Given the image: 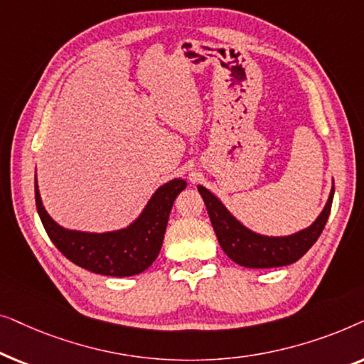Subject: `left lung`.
Segmentation results:
<instances>
[{"mask_svg":"<svg viewBox=\"0 0 364 364\" xmlns=\"http://www.w3.org/2000/svg\"><path fill=\"white\" fill-rule=\"evenodd\" d=\"M197 188L205 202L208 217H210L222 250L227 253L230 260L247 268L285 267L300 260L321 235L328 217H330L333 193H335V187H333L330 198H328L320 217L305 230L288 237H265L243 227L205 187L198 186Z\"/></svg>","mask_w":364,"mask_h":364,"instance_id":"8db88e82","label":"left lung"}]
</instances>
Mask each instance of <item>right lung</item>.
<instances>
[{"label":"right lung","instance_id":"obj_1","mask_svg":"<svg viewBox=\"0 0 364 364\" xmlns=\"http://www.w3.org/2000/svg\"><path fill=\"white\" fill-rule=\"evenodd\" d=\"M186 186L182 178L164 183L132 225L107 233L76 232L59 227L44 210L36 181L34 193L44 230L64 257L99 275L132 277L151 267L157 258L173 200Z\"/></svg>","mask_w":364,"mask_h":364}]
</instances>
